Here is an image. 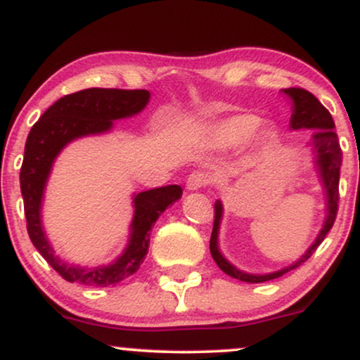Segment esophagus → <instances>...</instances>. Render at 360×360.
Returning <instances> with one entry per match:
<instances>
[{"mask_svg":"<svg viewBox=\"0 0 360 360\" xmlns=\"http://www.w3.org/2000/svg\"><path fill=\"white\" fill-rule=\"evenodd\" d=\"M212 181H213V177L210 174H206V172L194 171L188 176L186 186H188V189H200V188H206V186L212 184Z\"/></svg>","mask_w":360,"mask_h":360,"instance_id":"esophagus-1","label":"esophagus"}]
</instances>
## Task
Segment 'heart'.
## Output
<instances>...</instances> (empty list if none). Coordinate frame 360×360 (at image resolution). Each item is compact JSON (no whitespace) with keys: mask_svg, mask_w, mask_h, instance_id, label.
<instances>
[{"mask_svg":"<svg viewBox=\"0 0 360 360\" xmlns=\"http://www.w3.org/2000/svg\"><path fill=\"white\" fill-rule=\"evenodd\" d=\"M259 125V120L252 115H232L214 122L208 128V137L218 147H229L242 142Z\"/></svg>","mask_w":360,"mask_h":360,"instance_id":"heart-1","label":"heart"}]
</instances>
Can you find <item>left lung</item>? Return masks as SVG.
<instances>
[{
    "mask_svg": "<svg viewBox=\"0 0 360 360\" xmlns=\"http://www.w3.org/2000/svg\"><path fill=\"white\" fill-rule=\"evenodd\" d=\"M284 93L288 96H291L292 103V115H291V128L292 130H298V128H308L311 131V140L313 146L316 148V162L320 167L321 179H323V186L326 196H328V217H326L323 229H321L320 235H318L316 242L309 247L307 254L303 255L300 260H296L292 266L286 267V269L272 272V274L266 276H254V274H245V272L235 269L232 264L226 262L223 259L217 245V237H218V226H220V218H221V203L217 201L214 203V221H213V232L212 238H210V252H212L214 262L218 264V267L225 272V274L232 276V278L243 281V283H264V281H271L276 278H281L283 274H286L291 269H296L301 264L307 262L311 257V254L318 249L326 233L330 232V229L333 226V221L337 218L338 212V200H340V194H338V181H340V166H342V148L338 137L335 134V122H333L330 111L321 105L320 101L313 96L311 93L303 88H288L284 89Z\"/></svg>",
    "mask_w": 360,
    "mask_h": 360,
    "instance_id": "8db88e82",
    "label": "left lung"
}]
</instances>
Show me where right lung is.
<instances>
[{"label":"right lung","mask_w":360,"mask_h":360,"mask_svg":"<svg viewBox=\"0 0 360 360\" xmlns=\"http://www.w3.org/2000/svg\"><path fill=\"white\" fill-rule=\"evenodd\" d=\"M147 89L89 88L65 94L49 108L32 127L25 143L23 164L20 169V189L23 196L27 232L42 257L69 283L84 286H111L139 271L146 259L150 230L160 213L179 200L183 189L171 184L148 189L135 196V213L128 247L113 264L105 267L82 269L74 267L53 255L52 247L40 223V205L49 172L57 154L69 142L82 135L101 134L111 128L113 120L139 113L148 101Z\"/></svg>","instance_id":"1"}]
</instances>
